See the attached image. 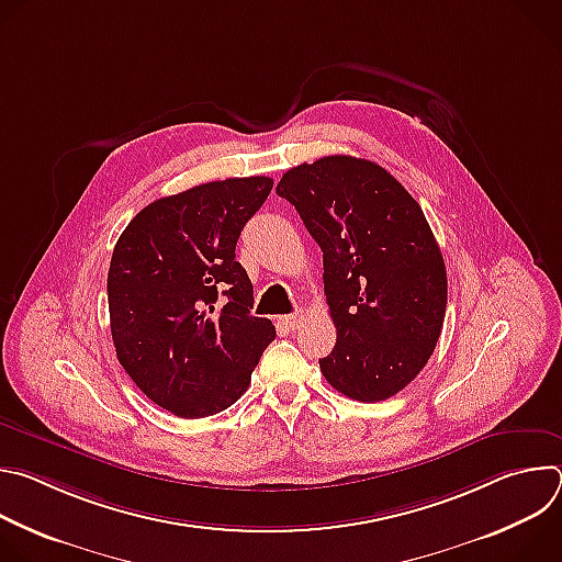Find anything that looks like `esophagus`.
<instances>
[{
    "mask_svg": "<svg viewBox=\"0 0 562 562\" xmlns=\"http://www.w3.org/2000/svg\"><path fill=\"white\" fill-rule=\"evenodd\" d=\"M304 313L302 311H295V313H289V315H282L280 317V325L284 327V329H289V331H295V329H300L302 325H304Z\"/></svg>",
    "mask_w": 562,
    "mask_h": 562,
    "instance_id": "obj_1",
    "label": "esophagus"
}]
</instances>
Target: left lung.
<instances>
[{
	"label": "left lung",
	"mask_w": 562,
	"mask_h": 562,
	"mask_svg": "<svg viewBox=\"0 0 562 562\" xmlns=\"http://www.w3.org/2000/svg\"><path fill=\"white\" fill-rule=\"evenodd\" d=\"M276 191L323 249L338 340L319 371L360 403L403 391L431 358L447 308L445 260L420 204L351 155L293 167Z\"/></svg>",
	"instance_id": "8db88e82"
}]
</instances>
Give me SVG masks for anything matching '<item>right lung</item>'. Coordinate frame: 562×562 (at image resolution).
<instances>
[{
	"label": "right lung",
	"mask_w": 562,
	"mask_h": 562,
	"mask_svg": "<svg viewBox=\"0 0 562 562\" xmlns=\"http://www.w3.org/2000/svg\"><path fill=\"white\" fill-rule=\"evenodd\" d=\"M265 176L159 198L120 235L109 313L124 371L157 407L206 418L243 395L276 327L251 315L254 284L235 262L239 231L265 204Z\"/></svg>",
	"instance_id": "add662e5"
}]
</instances>
